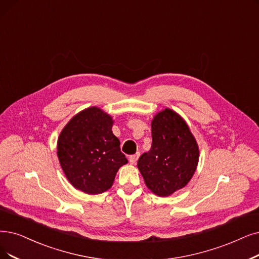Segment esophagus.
<instances>
[{
	"mask_svg": "<svg viewBox=\"0 0 259 259\" xmlns=\"http://www.w3.org/2000/svg\"><path fill=\"white\" fill-rule=\"evenodd\" d=\"M138 157H139V153H136V154H134V155H131L130 156V162L132 163V164H135L136 162H137V159H138Z\"/></svg>",
	"mask_w": 259,
	"mask_h": 259,
	"instance_id": "obj_1",
	"label": "esophagus"
}]
</instances>
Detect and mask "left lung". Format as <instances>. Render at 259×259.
Instances as JSON below:
<instances>
[{"mask_svg":"<svg viewBox=\"0 0 259 259\" xmlns=\"http://www.w3.org/2000/svg\"><path fill=\"white\" fill-rule=\"evenodd\" d=\"M152 147L138 159L147 187L168 196L189 183L199 162V147L187 123L172 109L158 112L152 121Z\"/></svg>","mask_w":259,"mask_h":259,"instance_id":"8db88e82","label":"left lung"}]
</instances>
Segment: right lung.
<instances>
[{
    "label": "right lung",
    "mask_w": 259,
    "mask_h": 259,
    "mask_svg": "<svg viewBox=\"0 0 259 259\" xmlns=\"http://www.w3.org/2000/svg\"><path fill=\"white\" fill-rule=\"evenodd\" d=\"M112 118L99 107H89L72 118L61 131L57 156L74 188L88 194L108 190L127 159L113 135Z\"/></svg>",
    "instance_id": "1"
}]
</instances>
